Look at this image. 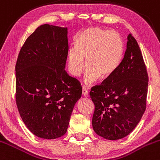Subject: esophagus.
Here are the masks:
<instances>
[{
  "label": "esophagus",
  "mask_w": 160,
  "mask_h": 160,
  "mask_svg": "<svg viewBox=\"0 0 160 160\" xmlns=\"http://www.w3.org/2000/svg\"><path fill=\"white\" fill-rule=\"evenodd\" d=\"M82 94H83V97L88 96V90H87V87H85V86H83V88H82Z\"/></svg>",
  "instance_id": "1"
}]
</instances>
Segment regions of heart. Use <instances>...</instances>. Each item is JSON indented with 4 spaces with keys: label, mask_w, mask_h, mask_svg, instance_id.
<instances>
[{
    "label": "heart",
    "mask_w": 160,
    "mask_h": 160,
    "mask_svg": "<svg viewBox=\"0 0 160 160\" xmlns=\"http://www.w3.org/2000/svg\"><path fill=\"white\" fill-rule=\"evenodd\" d=\"M123 55V43L117 32L100 28H88L76 38L74 49L67 54L68 68L72 75L78 77L88 67L84 80L93 83L98 79L110 77L120 67Z\"/></svg>",
    "instance_id": "1"
}]
</instances>
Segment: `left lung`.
<instances>
[{
	"label": "left lung",
	"mask_w": 160,
	"mask_h": 160,
	"mask_svg": "<svg viewBox=\"0 0 160 160\" xmlns=\"http://www.w3.org/2000/svg\"><path fill=\"white\" fill-rule=\"evenodd\" d=\"M148 80L141 50L129 33L120 67L90 93L95 106L92 125L97 135L116 140L135 129L146 110Z\"/></svg>",
	"instance_id": "8db88e82"
}]
</instances>
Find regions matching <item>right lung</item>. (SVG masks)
I'll use <instances>...</instances> for the list:
<instances>
[{
  "label": "right lung",
  "mask_w": 160,
  "mask_h": 160,
  "mask_svg": "<svg viewBox=\"0 0 160 160\" xmlns=\"http://www.w3.org/2000/svg\"><path fill=\"white\" fill-rule=\"evenodd\" d=\"M68 49L67 28L46 23L28 37L17 60V107L28 129L42 139L66 133L81 97L80 82L65 70Z\"/></svg>",
  "instance_id": "obj_1"
}]
</instances>
